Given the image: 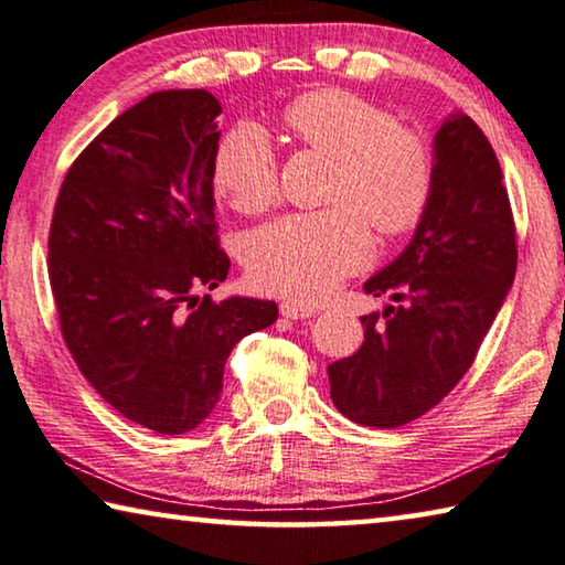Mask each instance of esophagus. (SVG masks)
Returning <instances> with one entry per match:
<instances>
[{"mask_svg": "<svg viewBox=\"0 0 565 565\" xmlns=\"http://www.w3.org/2000/svg\"><path fill=\"white\" fill-rule=\"evenodd\" d=\"M280 312L282 318H290V320H305V318H316V308H310V305H302V302H282L280 305Z\"/></svg>", "mask_w": 565, "mask_h": 565, "instance_id": "1", "label": "esophagus"}]
</instances>
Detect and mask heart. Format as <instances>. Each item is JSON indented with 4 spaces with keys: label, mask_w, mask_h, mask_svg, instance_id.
I'll return each instance as SVG.
<instances>
[{
    "label": "heart",
    "mask_w": 565,
    "mask_h": 565,
    "mask_svg": "<svg viewBox=\"0 0 565 565\" xmlns=\"http://www.w3.org/2000/svg\"><path fill=\"white\" fill-rule=\"evenodd\" d=\"M282 122L302 147L335 164L326 192L332 207L257 230L247 243V270L265 292L318 300L370 263L367 222L387 237L418 225L433 198L436 157L420 132L345 89L300 95ZM215 184L239 212H263L277 200L280 168L260 127L239 125L222 137Z\"/></svg>",
    "instance_id": "obj_1"
}]
</instances>
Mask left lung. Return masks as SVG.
Wrapping results in <instances>:
<instances>
[{"label": "left lung", "instance_id": "obj_1", "mask_svg": "<svg viewBox=\"0 0 565 565\" xmlns=\"http://www.w3.org/2000/svg\"><path fill=\"white\" fill-rule=\"evenodd\" d=\"M433 157V198L413 239L363 285L393 305L360 318L363 345L328 365L335 408L373 428L420 418L458 385L515 277L513 212L483 129L450 115Z\"/></svg>", "mask_w": 565, "mask_h": 565}]
</instances>
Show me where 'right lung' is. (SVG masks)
<instances>
[{
  "label": "right lung",
  "instance_id": "obj_1",
  "mask_svg": "<svg viewBox=\"0 0 565 565\" xmlns=\"http://www.w3.org/2000/svg\"><path fill=\"white\" fill-rule=\"evenodd\" d=\"M217 97L164 89L115 117L72 162L50 230L62 338L127 420L182 436L215 411L230 350L277 320L273 300L215 290Z\"/></svg>",
  "mask_w": 565,
  "mask_h": 565
}]
</instances>
